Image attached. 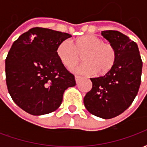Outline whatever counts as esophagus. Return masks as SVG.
Masks as SVG:
<instances>
[{
    "instance_id": "esophagus-1",
    "label": "esophagus",
    "mask_w": 147,
    "mask_h": 147,
    "mask_svg": "<svg viewBox=\"0 0 147 147\" xmlns=\"http://www.w3.org/2000/svg\"><path fill=\"white\" fill-rule=\"evenodd\" d=\"M75 79H76V83H77L80 80H81V79H82V77L78 76H75Z\"/></svg>"
}]
</instances>
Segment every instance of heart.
Wrapping results in <instances>:
<instances>
[{"label": "heart", "mask_w": 147, "mask_h": 147, "mask_svg": "<svg viewBox=\"0 0 147 147\" xmlns=\"http://www.w3.org/2000/svg\"><path fill=\"white\" fill-rule=\"evenodd\" d=\"M57 55L65 67L71 68L79 62L80 56L84 63L77 66L74 72L80 75H102L113 67L117 59V50L109 42L94 34H86L75 39L61 42Z\"/></svg>", "instance_id": "b5f03b06"}]
</instances>
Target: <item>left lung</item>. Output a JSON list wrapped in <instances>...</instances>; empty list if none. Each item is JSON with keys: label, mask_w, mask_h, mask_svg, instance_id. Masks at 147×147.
I'll list each match as a JSON object with an SVG mask.
<instances>
[{"label": "left lung", "mask_w": 147, "mask_h": 147, "mask_svg": "<svg viewBox=\"0 0 147 147\" xmlns=\"http://www.w3.org/2000/svg\"><path fill=\"white\" fill-rule=\"evenodd\" d=\"M102 35L117 50L116 62L105 76L91 78L92 89L83 99L87 110L102 119L120 115L131 105L141 83L142 62L136 42L117 30Z\"/></svg>", "instance_id": "1"}]
</instances>
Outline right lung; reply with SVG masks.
<instances>
[{"label":"right lung","instance_id":"right-lung-1","mask_svg":"<svg viewBox=\"0 0 147 147\" xmlns=\"http://www.w3.org/2000/svg\"><path fill=\"white\" fill-rule=\"evenodd\" d=\"M71 35L34 27L18 38L5 60L9 94L23 110L34 116L57 109L64 90L76 86L75 76L57 55L59 44Z\"/></svg>","mask_w":147,"mask_h":147}]
</instances>
